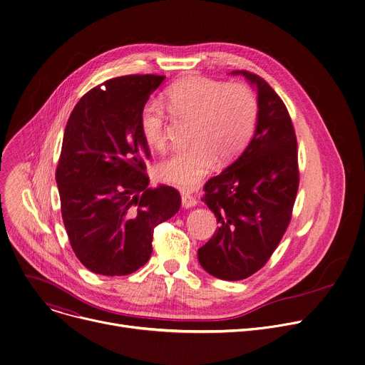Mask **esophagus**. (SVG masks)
I'll list each match as a JSON object with an SVG mask.
<instances>
[{"instance_id": "34e87169", "label": "esophagus", "mask_w": 365, "mask_h": 365, "mask_svg": "<svg viewBox=\"0 0 365 365\" xmlns=\"http://www.w3.org/2000/svg\"><path fill=\"white\" fill-rule=\"evenodd\" d=\"M196 203H197V200L192 195H189V193L182 195V206L183 207H192V206H196Z\"/></svg>"}]
</instances>
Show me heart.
Returning <instances> with one entry per match:
<instances>
[{"label":"heart","instance_id":"1","mask_svg":"<svg viewBox=\"0 0 365 365\" xmlns=\"http://www.w3.org/2000/svg\"><path fill=\"white\" fill-rule=\"evenodd\" d=\"M169 111L193 121L189 148L176 150L158 168V176L176 187L192 189L218 159L234 160L250 143L258 121V99L245 83H228L203 76H187L166 95ZM145 143L162 150L168 141L166 113L160 102H147L140 114Z\"/></svg>","mask_w":365,"mask_h":365}]
</instances>
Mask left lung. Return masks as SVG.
Returning a JSON list of instances; mask_svg holds the SVG:
<instances>
[{"label":"left lung","instance_id":"1","mask_svg":"<svg viewBox=\"0 0 365 365\" xmlns=\"http://www.w3.org/2000/svg\"><path fill=\"white\" fill-rule=\"evenodd\" d=\"M257 88L258 121L240 158L203 186L202 200L220 224L197 250L200 266L221 280L262 269L283 238L299 187L297 141L287 108L255 73L234 71Z\"/></svg>","mask_w":365,"mask_h":365}]
</instances>
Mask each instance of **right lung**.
<instances>
[{
  "label": "right lung",
  "instance_id": "right-lung-1",
  "mask_svg": "<svg viewBox=\"0 0 365 365\" xmlns=\"http://www.w3.org/2000/svg\"><path fill=\"white\" fill-rule=\"evenodd\" d=\"M165 76L114 78L86 92L63 135L56 183L63 224L92 273L127 276L151 255L153 232L180 207V193L148 187L140 114ZM104 89H101V86Z\"/></svg>",
  "mask_w": 365,
  "mask_h": 365
}]
</instances>
